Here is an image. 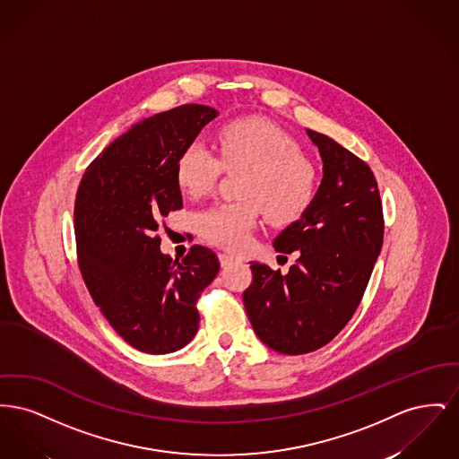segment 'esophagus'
Masks as SVG:
<instances>
[{
	"mask_svg": "<svg viewBox=\"0 0 459 459\" xmlns=\"http://www.w3.org/2000/svg\"><path fill=\"white\" fill-rule=\"evenodd\" d=\"M219 260L220 264H221L223 268H227V266H230V264H234L236 262H239V258H236V256H232V255H225V253H220Z\"/></svg>",
	"mask_w": 459,
	"mask_h": 459,
	"instance_id": "1",
	"label": "esophagus"
}]
</instances>
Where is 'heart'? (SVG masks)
Segmentation results:
<instances>
[{
    "label": "heart",
    "instance_id": "1",
    "mask_svg": "<svg viewBox=\"0 0 459 459\" xmlns=\"http://www.w3.org/2000/svg\"><path fill=\"white\" fill-rule=\"evenodd\" d=\"M219 153L195 141L177 160V184L191 197L208 195L223 170L244 172L239 201L219 203L197 217L203 239L242 249L258 217L272 223L299 219L316 193V172L301 154L299 144L281 127L264 118H239L219 134Z\"/></svg>",
    "mask_w": 459,
    "mask_h": 459
}]
</instances>
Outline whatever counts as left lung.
Instances as JSON below:
<instances>
[{
    "label": "left lung",
    "mask_w": 459,
    "mask_h": 459,
    "mask_svg": "<svg viewBox=\"0 0 459 459\" xmlns=\"http://www.w3.org/2000/svg\"><path fill=\"white\" fill-rule=\"evenodd\" d=\"M324 177L313 203L273 239L279 253L298 251L282 275L251 262L242 301L263 344L306 354L330 342L354 315L382 249V201L370 167L325 134L306 129Z\"/></svg>",
    "instance_id": "left-lung-1"
}]
</instances>
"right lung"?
Here are the masks:
<instances>
[{"mask_svg":"<svg viewBox=\"0 0 459 459\" xmlns=\"http://www.w3.org/2000/svg\"><path fill=\"white\" fill-rule=\"evenodd\" d=\"M217 115L182 105L137 122L92 160L77 189L74 227L89 294L115 332L148 354L193 341L197 298L219 273L212 249L196 244L174 260L156 236L161 219L182 208L178 156Z\"/></svg>","mask_w":459,"mask_h":459,"instance_id":"1","label":"right lung"}]
</instances>
